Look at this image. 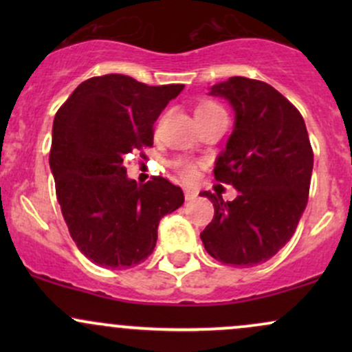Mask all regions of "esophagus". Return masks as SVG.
Masks as SVG:
<instances>
[{"mask_svg":"<svg viewBox=\"0 0 352 352\" xmlns=\"http://www.w3.org/2000/svg\"><path fill=\"white\" fill-rule=\"evenodd\" d=\"M197 195H199V192L197 190H192V188H185V200L190 201V200H195Z\"/></svg>","mask_w":352,"mask_h":352,"instance_id":"1","label":"esophagus"}]
</instances>
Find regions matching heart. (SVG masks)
Segmentation results:
<instances>
[{"label": "heart", "instance_id": "heart-1", "mask_svg": "<svg viewBox=\"0 0 352 352\" xmlns=\"http://www.w3.org/2000/svg\"><path fill=\"white\" fill-rule=\"evenodd\" d=\"M218 114H225L223 107L218 102H213V100H205V102H200L195 109L197 119H205V117H212ZM172 170L177 173L184 182H192L197 179V165L192 162V160L187 159H175L170 162Z\"/></svg>", "mask_w": 352, "mask_h": 352}]
</instances>
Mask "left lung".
Returning a JSON list of instances; mask_svg holds the SVG:
<instances>
[{"label": "left lung", "mask_w": 352, "mask_h": 352, "mask_svg": "<svg viewBox=\"0 0 352 352\" xmlns=\"http://www.w3.org/2000/svg\"><path fill=\"white\" fill-rule=\"evenodd\" d=\"M235 109V131L218 157L215 180L238 197L201 192L215 215L200 233L210 256L225 265L265 263L289 241L308 204L313 147L296 107L263 80L235 76L212 87Z\"/></svg>", "instance_id": "1"}]
</instances>
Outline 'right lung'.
Instances as JSON below:
<instances>
[{"label": "right lung", "mask_w": 352, "mask_h": 352, "mask_svg": "<svg viewBox=\"0 0 352 352\" xmlns=\"http://www.w3.org/2000/svg\"><path fill=\"white\" fill-rule=\"evenodd\" d=\"M184 84L147 86L122 74L80 82L58 109L50 165L64 221L92 263L122 270L144 261L160 218L184 204L164 177L129 180L124 155L153 145V122ZM144 157V152H140Z\"/></svg>", "instance_id": "1"}]
</instances>
